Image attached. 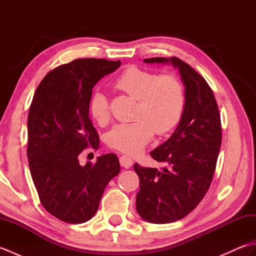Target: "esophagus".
Segmentation results:
<instances>
[{
	"instance_id": "esophagus-1",
	"label": "esophagus",
	"mask_w": 256,
	"mask_h": 256,
	"mask_svg": "<svg viewBox=\"0 0 256 256\" xmlns=\"http://www.w3.org/2000/svg\"><path fill=\"white\" fill-rule=\"evenodd\" d=\"M120 164L124 168H130L133 165V160L128 155H122L120 157Z\"/></svg>"
}]
</instances>
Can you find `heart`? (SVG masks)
<instances>
[{
	"mask_svg": "<svg viewBox=\"0 0 256 256\" xmlns=\"http://www.w3.org/2000/svg\"><path fill=\"white\" fill-rule=\"evenodd\" d=\"M114 86L136 100L131 123L114 125L106 135L110 148L126 154H138L156 134H166L175 128L186 108L184 88L177 76L157 74L138 67H128L114 81ZM89 110L96 123L110 118L108 100L96 91L90 99Z\"/></svg>",
	"mask_w": 256,
	"mask_h": 256,
	"instance_id": "1",
	"label": "heart"
}]
</instances>
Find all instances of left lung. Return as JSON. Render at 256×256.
<instances>
[{"label": "left lung", "mask_w": 256, "mask_h": 256, "mask_svg": "<svg viewBox=\"0 0 256 256\" xmlns=\"http://www.w3.org/2000/svg\"><path fill=\"white\" fill-rule=\"evenodd\" d=\"M144 62H170L178 68L186 94V108L175 132L150 152L155 160L168 166L160 172L138 162L134 165L140 178L138 214L148 222L164 224L190 214L208 192L222 140L221 120L214 92L188 64L177 57L146 58Z\"/></svg>", "instance_id": "8db88e82"}]
</instances>
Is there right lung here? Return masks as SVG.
<instances>
[{
    "label": "right lung",
    "instance_id": "add662e5",
    "mask_svg": "<svg viewBox=\"0 0 256 256\" xmlns=\"http://www.w3.org/2000/svg\"><path fill=\"white\" fill-rule=\"evenodd\" d=\"M121 62L84 58L48 72L32 98L27 120V157L42 206L67 224L96 214L108 182L120 172L116 154L79 164L78 156L98 148L99 135L89 116L92 89Z\"/></svg>",
    "mask_w": 256,
    "mask_h": 256
}]
</instances>
